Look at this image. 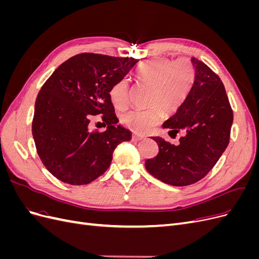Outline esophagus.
Returning a JSON list of instances; mask_svg holds the SVG:
<instances>
[{"mask_svg": "<svg viewBox=\"0 0 259 259\" xmlns=\"http://www.w3.org/2000/svg\"><path fill=\"white\" fill-rule=\"evenodd\" d=\"M145 137L142 136V135H137V134H134L133 135V140H135V142H140V140H143Z\"/></svg>", "mask_w": 259, "mask_h": 259, "instance_id": "esophagus-1", "label": "esophagus"}]
</instances>
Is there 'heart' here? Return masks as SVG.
Wrapping results in <instances>:
<instances>
[{
  "instance_id": "obj_1",
  "label": "heart",
  "mask_w": 259,
  "mask_h": 259,
  "mask_svg": "<svg viewBox=\"0 0 259 259\" xmlns=\"http://www.w3.org/2000/svg\"><path fill=\"white\" fill-rule=\"evenodd\" d=\"M140 82L150 86L151 109L131 110L122 115V123L138 134H145L163 119V111L173 112L182 105L194 80L195 70L187 58L171 62L165 58L145 61L136 71ZM111 103L116 109H125L128 105L130 84L127 80L114 83L109 92Z\"/></svg>"
}]
</instances>
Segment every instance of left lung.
<instances>
[{
  "label": "left lung",
  "instance_id": "left-lung-1",
  "mask_svg": "<svg viewBox=\"0 0 259 259\" xmlns=\"http://www.w3.org/2000/svg\"><path fill=\"white\" fill-rule=\"evenodd\" d=\"M191 62L194 81L183 104L162 125L169 133L185 131L175 146L161 137L152 139L159 153L145 162L146 169L164 184L176 187L199 182L214 167L229 144L233 113L225 86L197 58Z\"/></svg>",
  "mask_w": 259,
  "mask_h": 259
}]
</instances>
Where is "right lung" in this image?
<instances>
[{"label":"right lung","instance_id":"add662e5","mask_svg":"<svg viewBox=\"0 0 259 259\" xmlns=\"http://www.w3.org/2000/svg\"><path fill=\"white\" fill-rule=\"evenodd\" d=\"M138 62L84 53L61 64L37 94L32 135L50 173L73 186L94 182L109 168L116 146L132 139L117 125L109 92ZM103 114V133L88 128L92 115Z\"/></svg>","mask_w":259,"mask_h":259}]
</instances>
